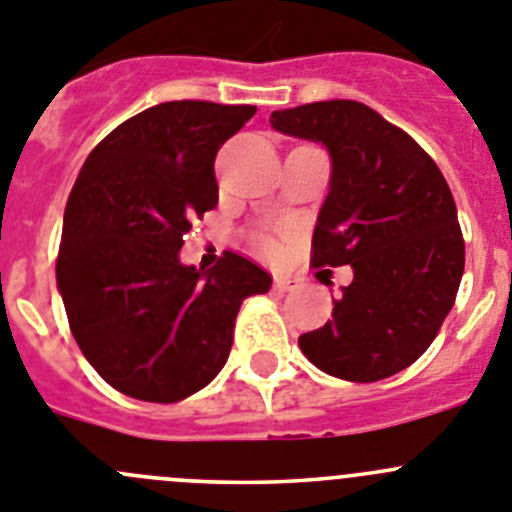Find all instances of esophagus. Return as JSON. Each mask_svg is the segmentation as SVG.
Listing matches in <instances>:
<instances>
[{
	"label": "esophagus",
	"instance_id": "1",
	"mask_svg": "<svg viewBox=\"0 0 512 512\" xmlns=\"http://www.w3.org/2000/svg\"><path fill=\"white\" fill-rule=\"evenodd\" d=\"M296 286H299V281L289 279V276H276V279H274V289L279 291V294H286V291H294Z\"/></svg>",
	"mask_w": 512,
	"mask_h": 512
}]
</instances>
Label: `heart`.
Returning <instances> with one entry per match:
<instances>
[{
	"instance_id": "obj_1",
	"label": "heart",
	"mask_w": 512,
	"mask_h": 512,
	"mask_svg": "<svg viewBox=\"0 0 512 512\" xmlns=\"http://www.w3.org/2000/svg\"><path fill=\"white\" fill-rule=\"evenodd\" d=\"M269 248H274V246H269Z\"/></svg>"
}]
</instances>
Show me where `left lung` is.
I'll return each instance as SVG.
<instances>
[{
  "label": "left lung",
  "mask_w": 512,
  "mask_h": 512,
  "mask_svg": "<svg viewBox=\"0 0 512 512\" xmlns=\"http://www.w3.org/2000/svg\"><path fill=\"white\" fill-rule=\"evenodd\" d=\"M269 123L332 158L311 261L354 271L332 319L299 337L301 352L347 382L402 372L437 337L465 271L445 175L405 130L357 100L276 110Z\"/></svg>",
  "instance_id": "left-lung-1"
}]
</instances>
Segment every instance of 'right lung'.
<instances>
[{
    "mask_svg": "<svg viewBox=\"0 0 512 512\" xmlns=\"http://www.w3.org/2000/svg\"><path fill=\"white\" fill-rule=\"evenodd\" d=\"M253 105L173 100L107 135L67 198L57 289L72 337L110 387L180 402L211 384L243 299L271 276L238 253L213 269L180 264L193 218L213 211L216 153Z\"/></svg>",
    "mask_w": 512,
    "mask_h": 512,
    "instance_id": "add662e5",
    "label": "right lung"
}]
</instances>
